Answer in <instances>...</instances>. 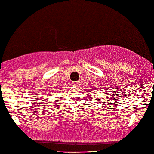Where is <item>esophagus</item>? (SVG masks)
Returning a JSON list of instances; mask_svg holds the SVG:
<instances>
[{
  "instance_id": "1",
  "label": "esophagus",
  "mask_w": 154,
  "mask_h": 154,
  "mask_svg": "<svg viewBox=\"0 0 154 154\" xmlns=\"http://www.w3.org/2000/svg\"><path fill=\"white\" fill-rule=\"evenodd\" d=\"M72 86L74 87H79V85H80V84H79V82H73L72 83Z\"/></svg>"
}]
</instances>
